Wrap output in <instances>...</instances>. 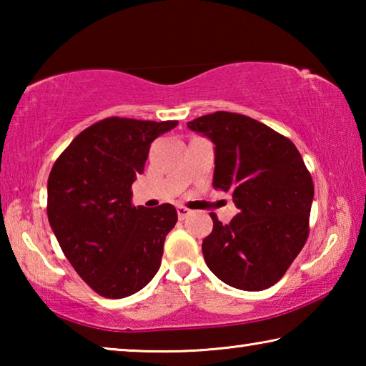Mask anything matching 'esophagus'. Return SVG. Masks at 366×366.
<instances>
[{
  "mask_svg": "<svg viewBox=\"0 0 366 366\" xmlns=\"http://www.w3.org/2000/svg\"><path fill=\"white\" fill-rule=\"evenodd\" d=\"M189 214H192V212L189 208H185V207H177V216H179V219H185L187 218Z\"/></svg>",
  "mask_w": 366,
  "mask_h": 366,
  "instance_id": "1",
  "label": "esophagus"
}]
</instances>
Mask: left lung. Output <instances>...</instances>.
<instances>
[{
	"instance_id": "1",
	"label": "left lung",
	"mask_w": 366,
	"mask_h": 366,
	"mask_svg": "<svg viewBox=\"0 0 366 366\" xmlns=\"http://www.w3.org/2000/svg\"><path fill=\"white\" fill-rule=\"evenodd\" d=\"M214 144L213 187L231 192L229 224L209 213L202 244L208 268L227 286L263 290L281 280L308 237L313 181L287 137L249 116L216 111L187 122Z\"/></svg>"
}]
</instances>
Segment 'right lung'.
I'll return each mask as SVG.
<instances>
[{
	"label": "right lung",
	"instance_id": "right-lung-1",
	"mask_svg": "<svg viewBox=\"0 0 366 366\" xmlns=\"http://www.w3.org/2000/svg\"><path fill=\"white\" fill-rule=\"evenodd\" d=\"M177 121L107 117L80 132L48 177V221L77 274L102 297L124 299L153 280L177 222L171 203L132 205L152 142Z\"/></svg>",
	"mask_w": 366,
	"mask_h": 366
}]
</instances>
